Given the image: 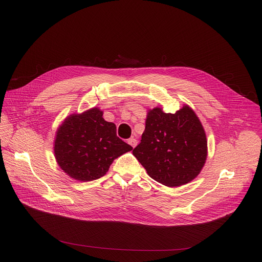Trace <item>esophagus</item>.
Here are the masks:
<instances>
[{"mask_svg": "<svg viewBox=\"0 0 262 262\" xmlns=\"http://www.w3.org/2000/svg\"><path fill=\"white\" fill-rule=\"evenodd\" d=\"M128 144L132 145L133 147H135L137 145V140L135 138H130V139H128Z\"/></svg>", "mask_w": 262, "mask_h": 262, "instance_id": "1", "label": "esophagus"}]
</instances>
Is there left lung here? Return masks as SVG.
Listing matches in <instances>:
<instances>
[{
    "label": "left lung",
    "mask_w": 262,
    "mask_h": 262,
    "mask_svg": "<svg viewBox=\"0 0 262 262\" xmlns=\"http://www.w3.org/2000/svg\"><path fill=\"white\" fill-rule=\"evenodd\" d=\"M149 177L167 187L193 181L207 158V139L200 119L188 105L175 114L148 110L141 142L133 150Z\"/></svg>",
    "instance_id": "left-lung-1"
}]
</instances>
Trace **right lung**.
I'll use <instances>...</instances> for the list:
<instances>
[{
  "label": "right lung",
  "instance_id": "right-lung-1",
  "mask_svg": "<svg viewBox=\"0 0 262 262\" xmlns=\"http://www.w3.org/2000/svg\"><path fill=\"white\" fill-rule=\"evenodd\" d=\"M132 149L117 136L115 124L105 121L96 107L67 117L54 141L58 166L79 182L101 178L116 158Z\"/></svg>",
  "mask_w": 262,
  "mask_h": 262
}]
</instances>
